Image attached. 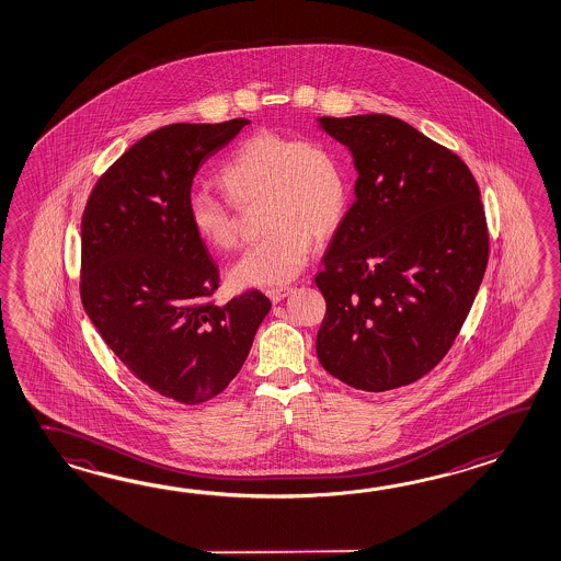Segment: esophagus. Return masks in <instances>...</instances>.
Here are the masks:
<instances>
[{
    "label": "esophagus",
    "instance_id": "34e87169",
    "mask_svg": "<svg viewBox=\"0 0 561 561\" xmlns=\"http://www.w3.org/2000/svg\"><path fill=\"white\" fill-rule=\"evenodd\" d=\"M265 294L274 304H279L282 299H286L291 294V287H274V289H267Z\"/></svg>",
    "mask_w": 561,
    "mask_h": 561
}]
</instances>
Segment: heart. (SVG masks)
Wrapping results in <instances>:
<instances>
[{
  "label": "heart",
  "instance_id": "heart-1",
  "mask_svg": "<svg viewBox=\"0 0 561 561\" xmlns=\"http://www.w3.org/2000/svg\"><path fill=\"white\" fill-rule=\"evenodd\" d=\"M229 202L262 197L265 236L229 272L240 287L284 286L308 265L313 236L328 238L340 228L350 175L340 151L323 139H294L255 131L231 149L218 172ZM195 236L214 252L238 248V224L228 202L194 192L187 202Z\"/></svg>",
  "mask_w": 561,
  "mask_h": 561
}]
</instances>
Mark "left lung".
<instances>
[{
	"mask_svg": "<svg viewBox=\"0 0 561 561\" xmlns=\"http://www.w3.org/2000/svg\"><path fill=\"white\" fill-rule=\"evenodd\" d=\"M350 149L355 202L323 257L316 350L364 391L413 383L458 337L488 265L480 187L454 151L383 114L318 117Z\"/></svg>",
	"mask_w": 561,
	"mask_h": 561,
	"instance_id": "left-lung-1",
	"label": "left lung"
}]
</instances>
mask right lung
<instances>
[{"label": "right lung", "instance_id": "1", "mask_svg": "<svg viewBox=\"0 0 561 561\" xmlns=\"http://www.w3.org/2000/svg\"><path fill=\"white\" fill-rule=\"evenodd\" d=\"M250 119L172 124L139 139L95 183L81 219V304L122 364L163 398L195 405L238 376L272 301L226 306L218 265L190 224L204 161Z\"/></svg>", "mask_w": 561, "mask_h": 561}]
</instances>
